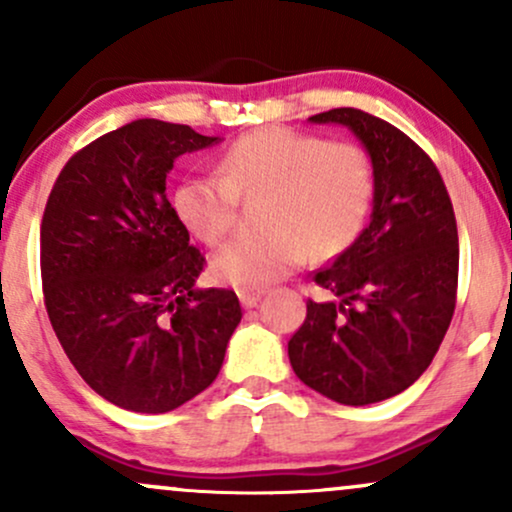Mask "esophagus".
Segmentation results:
<instances>
[{
	"mask_svg": "<svg viewBox=\"0 0 512 512\" xmlns=\"http://www.w3.org/2000/svg\"><path fill=\"white\" fill-rule=\"evenodd\" d=\"M264 296V291L260 289H240L238 291V298L240 303H243V308H252V305H257V301Z\"/></svg>",
	"mask_w": 512,
	"mask_h": 512,
	"instance_id": "1",
	"label": "esophagus"
}]
</instances>
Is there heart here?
Segmentation results:
<instances>
[{"label":"heart","mask_w":512,"mask_h":512,"mask_svg":"<svg viewBox=\"0 0 512 512\" xmlns=\"http://www.w3.org/2000/svg\"><path fill=\"white\" fill-rule=\"evenodd\" d=\"M221 175H197L175 190L180 221L207 245H219L238 221L240 199H260L267 231L240 236L216 252L221 284L260 289L291 274L305 257H339L366 228L378 175L354 142H327L289 127H264L233 139Z\"/></svg>","instance_id":"1"}]
</instances>
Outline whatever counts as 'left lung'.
I'll return each mask as SVG.
<instances>
[{
	"instance_id": "8db88e82",
	"label": "left lung",
	"mask_w": 512,
	"mask_h": 512,
	"mask_svg": "<svg viewBox=\"0 0 512 512\" xmlns=\"http://www.w3.org/2000/svg\"><path fill=\"white\" fill-rule=\"evenodd\" d=\"M310 120L351 127L373 158L378 192L366 231L313 272L332 298H308L289 358L315 392L363 407L404 392L431 366L457 303V221L436 163L402 129L358 108Z\"/></svg>"
}]
</instances>
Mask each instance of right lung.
<instances>
[{
  "instance_id": "1",
  "label": "right lung",
  "mask_w": 512,
  "mask_h": 512,
  "mask_svg": "<svg viewBox=\"0 0 512 512\" xmlns=\"http://www.w3.org/2000/svg\"><path fill=\"white\" fill-rule=\"evenodd\" d=\"M216 139L134 120L76 151L45 204L50 325L88 387L122 409L166 414L207 390L243 317L236 291L195 289L207 260L166 197L175 158Z\"/></svg>"
}]
</instances>
